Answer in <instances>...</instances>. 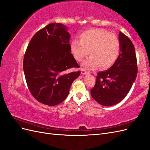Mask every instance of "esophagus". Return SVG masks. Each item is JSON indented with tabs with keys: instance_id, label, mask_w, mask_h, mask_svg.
Returning a JSON list of instances; mask_svg holds the SVG:
<instances>
[{
	"instance_id": "obj_1",
	"label": "esophagus",
	"mask_w": 150,
	"mask_h": 150,
	"mask_svg": "<svg viewBox=\"0 0 150 150\" xmlns=\"http://www.w3.org/2000/svg\"><path fill=\"white\" fill-rule=\"evenodd\" d=\"M88 74V72H87L86 70H84V69L81 70V74L85 75V74Z\"/></svg>"
}]
</instances>
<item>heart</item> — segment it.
I'll use <instances>...</instances> for the list:
<instances>
[{"label":"heart","mask_w":150,"mask_h":150,"mask_svg":"<svg viewBox=\"0 0 150 150\" xmlns=\"http://www.w3.org/2000/svg\"><path fill=\"white\" fill-rule=\"evenodd\" d=\"M79 38V41L71 42V50L77 61H82L89 52L91 57L82 64L85 69H94L99 66L108 69L118 59L120 42L115 34L103 29H93L84 32Z\"/></svg>","instance_id":"1"}]
</instances>
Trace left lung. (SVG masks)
<instances>
[{
	"mask_svg": "<svg viewBox=\"0 0 150 150\" xmlns=\"http://www.w3.org/2000/svg\"><path fill=\"white\" fill-rule=\"evenodd\" d=\"M120 56L110 69L98 72L96 83L91 90L92 98L103 106L121 102L129 93L138 73L134 47L131 40L120 32Z\"/></svg>",
	"mask_w": 150,
	"mask_h": 150,
	"instance_id": "obj_1",
	"label": "left lung"
}]
</instances>
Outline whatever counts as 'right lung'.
Wrapping results in <instances>:
<instances>
[{
    "mask_svg": "<svg viewBox=\"0 0 150 150\" xmlns=\"http://www.w3.org/2000/svg\"><path fill=\"white\" fill-rule=\"evenodd\" d=\"M67 28L51 23L36 33L27 47L23 69L29 91L37 100L48 106L64 101L81 71L71 53V35Z\"/></svg>",
    "mask_w": 150,
    "mask_h": 150,
    "instance_id": "right-lung-1",
    "label": "right lung"
}]
</instances>
